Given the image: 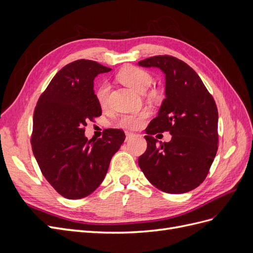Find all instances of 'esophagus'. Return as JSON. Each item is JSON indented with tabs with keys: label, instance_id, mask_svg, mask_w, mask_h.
<instances>
[{
	"label": "esophagus",
	"instance_id": "esophagus-1",
	"mask_svg": "<svg viewBox=\"0 0 253 253\" xmlns=\"http://www.w3.org/2000/svg\"><path fill=\"white\" fill-rule=\"evenodd\" d=\"M135 136L134 133H131V132H126V140L128 141L131 138H133V137Z\"/></svg>",
	"mask_w": 253,
	"mask_h": 253
}]
</instances>
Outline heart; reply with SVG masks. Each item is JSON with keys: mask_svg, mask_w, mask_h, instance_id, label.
Listing matches in <instances>:
<instances>
[{"mask_svg": "<svg viewBox=\"0 0 253 253\" xmlns=\"http://www.w3.org/2000/svg\"><path fill=\"white\" fill-rule=\"evenodd\" d=\"M117 80L124 84V85L129 87L131 89L137 91V93H144L150 100L159 101L163 98V91L159 88L153 87L148 89L153 83V76L143 68L137 66H126L120 70L117 74ZM110 85L108 83H100L95 89V97L97 102L102 109L106 108L109 101ZM150 112L144 110L138 114H126L121 115L117 119L116 124L118 126L126 129H137L143 126L144 120L149 117Z\"/></svg>", "mask_w": 253, "mask_h": 253, "instance_id": "1", "label": "heart"}]
</instances>
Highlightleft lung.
Masks as SVG:
<instances>
[{"mask_svg":"<svg viewBox=\"0 0 253 253\" xmlns=\"http://www.w3.org/2000/svg\"><path fill=\"white\" fill-rule=\"evenodd\" d=\"M166 74V99L145 128L148 147L138 158L145 177L171 194L186 193L205 180L217 152L218 113L215 101L192 67L172 56L139 61ZM170 131L172 139L157 145L152 137Z\"/></svg>","mask_w":253,"mask_h":253,"instance_id":"8db88e82","label":"left lung"}]
</instances>
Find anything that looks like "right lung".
<instances>
[{
    "label": "right lung",
    "instance_id": "add662e5",
    "mask_svg": "<svg viewBox=\"0 0 253 253\" xmlns=\"http://www.w3.org/2000/svg\"><path fill=\"white\" fill-rule=\"evenodd\" d=\"M110 67L77 60L56 74L34 112L33 152L44 177L68 200L83 198L100 186L113 155L126 139L120 128L105 129L87 140L86 122L101 115L94 91L97 75Z\"/></svg>",
    "mask_w": 253,
    "mask_h": 253
}]
</instances>
